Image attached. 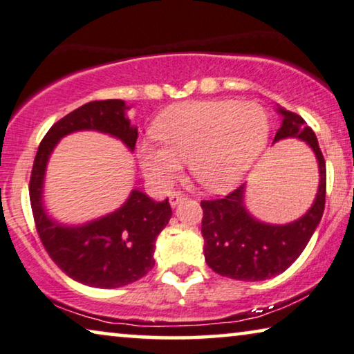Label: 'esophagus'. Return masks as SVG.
I'll use <instances>...</instances> for the list:
<instances>
[{
	"label": "esophagus",
	"mask_w": 354,
	"mask_h": 354,
	"mask_svg": "<svg viewBox=\"0 0 354 354\" xmlns=\"http://www.w3.org/2000/svg\"><path fill=\"white\" fill-rule=\"evenodd\" d=\"M184 198H186V195H184L183 192H173L170 195V205H171V207H176V205Z\"/></svg>",
	"instance_id": "1"
}]
</instances>
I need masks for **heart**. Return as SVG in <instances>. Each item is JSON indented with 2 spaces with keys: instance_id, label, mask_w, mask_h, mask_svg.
<instances>
[{
  "instance_id": "obj_1",
  "label": "heart",
  "mask_w": 354,
  "mask_h": 354,
  "mask_svg": "<svg viewBox=\"0 0 354 354\" xmlns=\"http://www.w3.org/2000/svg\"><path fill=\"white\" fill-rule=\"evenodd\" d=\"M270 122L261 104L203 100L168 108L156 124L160 143L143 140L138 160L152 184L168 187L189 163L191 175L211 192L236 186L268 143Z\"/></svg>"
}]
</instances>
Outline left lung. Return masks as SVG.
<instances>
[{"label":"left lung","instance_id":"8db88e82","mask_svg":"<svg viewBox=\"0 0 354 354\" xmlns=\"http://www.w3.org/2000/svg\"><path fill=\"white\" fill-rule=\"evenodd\" d=\"M283 115L275 140L297 138L312 147L319 168L315 202L307 213L288 224H268L246 208V184L224 198L203 200V252L211 270L240 281H262L283 273L302 254L323 218L326 203V162L315 131L299 114L278 106Z\"/></svg>","mask_w":354,"mask_h":354}]
</instances>
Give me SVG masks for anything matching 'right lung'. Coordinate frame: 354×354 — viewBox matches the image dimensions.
<instances>
[{
    "label": "right lung",
    "instance_id": "add662e5",
    "mask_svg": "<svg viewBox=\"0 0 354 354\" xmlns=\"http://www.w3.org/2000/svg\"><path fill=\"white\" fill-rule=\"evenodd\" d=\"M127 109L124 100H102L66 114L42 138L31 170L30 202L42 245L68 277L92 288L125 286L154 267L156 240L171 218V207L168 198L156 202L133 189L113 213L86 224H63L47 214L42 202L46 168L57 143L75 131L106 133L133 151L138 129L130 124Z\"/></svg>",
    "mask_w": 354,
    "mask_h": 354
}]
</instances>
